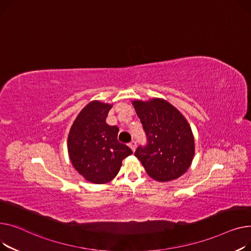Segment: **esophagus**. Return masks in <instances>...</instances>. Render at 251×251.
Listing matches in <instances>:
<instances>
[{
  "label": "esophagus",
  "mask_w": 251,
  "mask_h": 251,
  "mask_svg": "<svg viewBox=\"0 0 251 251\" xmlns=\"http://www.w3.org/2000/svg\"><path fill=\"white\" fill-rule=\"evenodd\" d=\"M128 146H129V148H130L132 151H135L136 148H137V143H136L135 140H132V141H130V143H128Z\"/></svg>",
  "instance_id": "34e87169"
}]
</instances>
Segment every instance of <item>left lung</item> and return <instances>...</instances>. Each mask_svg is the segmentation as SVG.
Instances as JSON below:
<instances>
[{
  "label": "left lung",
  "mask_w": 251,
  "mask_h": 251,
  "mask_svg": "<svg viewBox=\"0 0 251 251\" xmlns=\"http://www.w3.org/2000/svg\"><path fill=\"white\" fill-rule=\"evenodd\" d=\"M147 136V145L135 156L150 177L164 182L178 178L195 155L193 131L179 110L164 99L132 101Z\"/></svg>",
  "instance_id": "obj_1"
}]
</instances>
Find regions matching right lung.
Here are the masks:
<instances>
[{"mask_svg": "<svg viewBox=\"0 0 251 251\" xmlns=\"http://www.w3.org/2000/svg\"><path fill=\"white\" fill-rule=\"evenodd\" d=\"M112 105L100 101L87 104L74 122L68 137L71 162L83 177L102 184L112 180L122 162L132 151L117 141L120 128L106 124Z\"/></svg>", "mask_w": 251, "mask_h": 251, "instance_id": "1", "label": "right lung"}]
</instances>
